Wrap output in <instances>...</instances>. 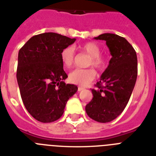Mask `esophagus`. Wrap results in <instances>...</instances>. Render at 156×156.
<instances>
[{
	"label": "esophagus",
	"instance_id": "34e87169",
	"mask_svg": "<svg viewBox=\"0 0 156 156\" xmlns=\"http://www.w3.org/2000/svg\"><path fill=\"white\" fill-rule=\"evenodd\" d=\"M84 90V87H78V91H82V90Z\"/></svg>",
	"mask_w": 156,
	"mask_h": 156
}]
</instances>
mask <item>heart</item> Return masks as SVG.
Returning a JSON list of instances; mask_svg holds the SVG:
<instances>
[{"instance_id": "heart-1", "label": "heart", "mask_w": 156, "mask_h": 156, "mask_svg": "<svg viewBox=\"0 0 156 156\" xmlns=\"http://www.w3.org/2000/svg\"><path fill=\"white\" fill-rule=\"evenodd\" d=\"M80 52L90 56L87 66H92L98 71H102L107 67L108 59L101 55V48L97 43L87 42L78 46ZM75 59V53L71 47L65 48L61 52V60L65 68L69 69L73 66ZM95 71L92 69H76L69 74V81L76 85L87 86L95 78Z\"/></svg>"}]
</instances>
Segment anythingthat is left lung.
<instances>
[{"label": "left lung", "instance_id": "obj_1", "mask_svg": "<svg viewBox=\"0 0 156 156\" xmlns=\"http://www.w3.org/2000/svg\"><path fill=\"white\" fill-rule=\"evenodd\" d=\"M105 40L112 57L108 68L91 89L92 100L86 112L93 120L106 123L116 118L129 102L138 76L137 54L124 37L105 33L95 38Z\"/></svg>", "mask_w": 156, "mask_h": 156}]
</instances>
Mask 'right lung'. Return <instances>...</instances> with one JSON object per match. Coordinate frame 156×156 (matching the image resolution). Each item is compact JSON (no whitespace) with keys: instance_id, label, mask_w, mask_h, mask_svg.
Returning a JSON list of instances; mask_svg holds the SVG:
<instances>
[{"instance_id":"right-lung-1","label":"right lung","mask_w":156,"mask_h":156,"mask_svg":"<svg viewBox=\"0 0 156 156\" xmlns=\"http://www.w3.org/2000/svg\"><path fill=\"white\" fill-rule=\"evenodd\" d=\"M75 39L57 33L34 35L18 52L17 81L28 112L37 121L48 123L58 120L78 87L66 84L61 51Z\"/></svg>"}]
</instances>
